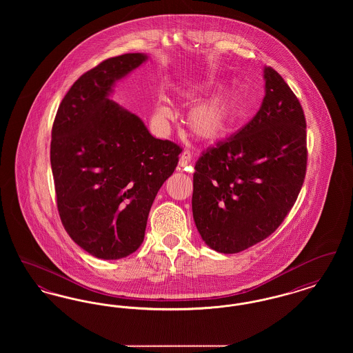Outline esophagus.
Masks as SVG:
<instances>
[{"instance_id":"1","label":"esophagus","mask_w":353,"mask_h":353,"mask_svg":"<svg viewBox=\"0 0 353 353\" xmlns=\"http://www.w3.org/2000/svg\"><path fill=\"white\" fill-rule=\"evenodd\" d=\"M190 161H192V154H190V152L184 151L180 154L179 167L181 169H186V167L190 164Z\"/></svg>"}]
</instances>
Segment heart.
Listing matches in <instances>:
<instances>
[{
    "label": "heart",
    "instance_id": "obj_1",
    "mask_svg": "<svg viewBox=\"0 0 353 353\" xmlns=\"http://www.w3.org/2000/svg\"><path fill=\"white\" fill-rule=\"evenodd\" d=\"M221 84L216 82H202L186 85L181 91V98L188 104H194L212 95ZM241 107V97L233 90L219 91L208 101L197 104L188 115V125L193 136L206 144H216L234 132L238 123V112ZM156 114L160 118H172V108L165 99L156 104Z\"/></svg>",
    "mask_w": 353,
    "mask_h": 353
}]
</instances>
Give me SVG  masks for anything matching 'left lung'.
Returning <instances> with one entry per match:
<instances>
[{
	"label": "left lung",
	"instance_id": "1",
	"mask_svg": "<svg viewBox=\"0 0 353 353\" xmlns=\"http://www.w3.org/2000/svg\"><path fill=\"white\" fill-rule=\"evenodd\" d=\"M265 98L255 117L202 153L193 174L192 212L202 241L234 254L263 241L283 222L302 189L305 119L274 68H263Z\"/></svg>",
	"mask_w": 353,
	"mask_h": 353
}]
</instances>
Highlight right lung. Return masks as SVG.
I'll use <instances>...</instances> for the list:
<instances>
[{
	"mask_svg": "<svg viewBox=\"0 0 353 353\" xmlns=\"http://www.w3.org/2000/svg\"><path fill=\"white\" fill-rule=\"evenodd\" d=\"M147 59V54L130 52L87 71L68 90L51 131L62 223L84 252L105 261L140 248L152 203L181 153L111 99L117 82Z\"/></svg>",
	"mask_w": 353,
	"mask_h": 353,
	"instance_id": "right-lung-1",
	"label": "right lung"
}]
</instances>
